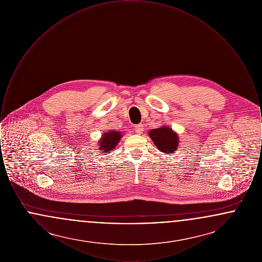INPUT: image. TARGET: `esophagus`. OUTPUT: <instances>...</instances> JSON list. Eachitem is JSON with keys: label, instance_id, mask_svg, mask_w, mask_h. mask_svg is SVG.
<instances>
[{"label": "esophagus", "instance_id": "1", "mask_svg": "<svg viewBox=\"0 0 262 262\" xmlns=\"http://www.w3.org/2000/svg\"><path fill=\"white\" fill-rule=\"evenodd\" d=\"M136 133L138 134V135H141L143 133V125H141V124L136 125Z\"/></svg>", "mask_w": 262, "mask_h": 262}]
</instances>
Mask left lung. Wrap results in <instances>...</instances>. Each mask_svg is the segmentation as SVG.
Returning <instances> with one entry per match:
<instances>
[{
  "instance_id": "obj_1",
  "label": "left lung",
  "mask_w": 262,
  "mask_h": 262,
  "mask_svg": "<svg viewBox=\"0 0 262 262\" xmlns=\"http://www.w3.org/2000/svg\"><path fill=\"white\" fill-rule=\"evenodd\" d=\"M148 136L157 149L163 153L174 154V151L179 147V136L170 126L162 125L158 128L150 129Z\"/></svg>"
}]
</instances>
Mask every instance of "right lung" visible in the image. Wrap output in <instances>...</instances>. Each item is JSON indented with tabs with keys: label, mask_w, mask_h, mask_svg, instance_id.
<instances>
[{
	"label": "right lung",
	"mask_w": 262,
	"mask_h": 262,
	"mask_svg": "<svg viewBox=\"0 0 262 262\" xmlns=\"http://www.w3.org/2000/svg\"><path fill=\"white\" fill-rule=\"evenodd\" d=\"M124 134L120 130H109L104 133L98 141V148L103 154H108L116 148Z\"/></svg>",
	"instance_id": "add662e5"
}]
</instances>
